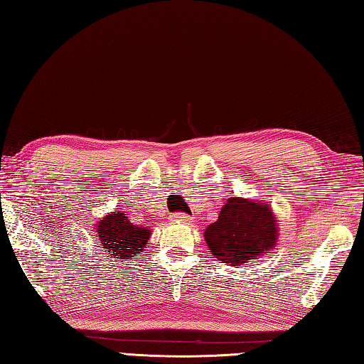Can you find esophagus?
<instances>
[{"label": "esophagus", "mask_w": 364, "mask_h": 364, "mask_svg": "<svg viewBox=\"0 0 364 364\" xmlns=\"http://www.w3.org/2000/svg\"><path fill=\"white\" fill-rule=\"evenodd\" d=\"M171 221H174V223H183V224H191L193 223V218L188 216V215H185V213H174L171 216Z\"/></svg>", "instance_id": "esophagus-1"}]
</instances>
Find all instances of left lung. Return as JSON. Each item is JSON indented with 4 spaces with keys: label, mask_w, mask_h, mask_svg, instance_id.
<instances>
[{
    "label": "left lung",
    "mask_w": 364,
    "mask_h": 364,
    "mask_svg": "<svg viewBox=\"0 0 364 364\" xmlns=\"http://www.w3.org/2000/svg\"><path fill=\"white\" fill-rule=\"evenodd\" d=\"M277 218L257 199L229 198L220 216L205 229L208 250L220 262L240 266L266 254L277 245Z\"/></svg>",
    "instance_id": "left-lung-1"
}]
</instances>
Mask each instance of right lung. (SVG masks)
I'll use <instances>...</instances> for the list:
<instances>
[{"instance_id":"obj_1","label":"right lung","mask_w":364,"mask_h":364,"mask_svg":"<svg viewBox=\"0 0 364 364\" xmlns=\"http://www.w3.org/2000/svg\"><path fill=\"white\" fill-rule=\"evenodd\" d=\"M95 232L98 237L96 243H101L104 252H109L115 262L131 260V257L140 254L151 237L148 228L132 224L121 210L101 218Z\"/></svg>"}]
</instances>
